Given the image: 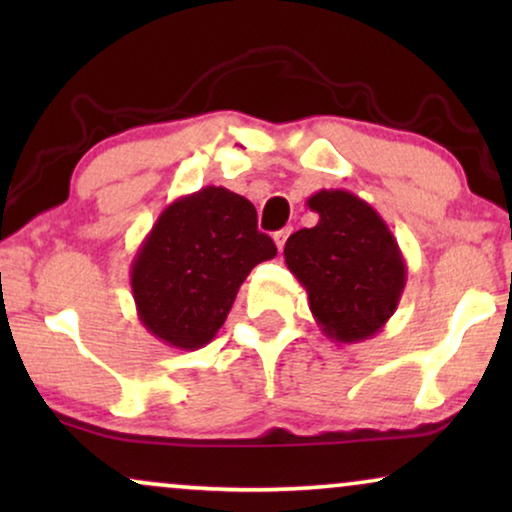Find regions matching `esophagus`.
<instances>
[{"label": "esophagus", "mask_w": 512, "mask_h": 512, "mask_svg": "<svg viewBox=\"0 0 512 512\" xmlns=\"http://www.w3.org/2000/svg\"><path fill=\"white\" fill-rule=\"evenodd\" d=\"M291 235V228H284V230H279V233H275V244H277V249L282 251L284 249V242H286V237Z\"/></svg>", "instance_id": "1"}]
</instances>
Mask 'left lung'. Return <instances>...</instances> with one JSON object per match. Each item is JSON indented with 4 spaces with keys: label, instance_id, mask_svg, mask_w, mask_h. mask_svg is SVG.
<instances>
[{
    "label": "left lung",
    "instance_id": "left-lung-1",
    "mask_svg": "<svg viewBox=\"0 0 512 512\" xmlns=\"http://www.w3.org/2000/svg\"><path fill=\"white\" fill-rule=\"evenodd\" d=\"M307 207L319 223L286 240L284 261L305 286L314 321L340 345L373 338L396 312L408 277L394 233L342 188L314 193Z\"/></svg>",
    "mask_w": 512,
    "mask_h": 512
}]
</instances>
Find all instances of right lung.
Instances as JSON below:
<instances>
[{
  "mask_svg": "<svg viewBox=\"0 0 512 512\" xmlns=\"http://www.w3.org/2000/svg\"><path fill=\"white\" fill-rule=\"evenodd\" d=\"M277 256L256 228V207L223 186H205L160 212L130 268L146 331L174 349L205 347L226 321L258 263Z\"/></svg>",
  "mask_w": 512,
  "mask_h": 512,
  "instance_id": "right-lung-1",
  "label": "right lung"
}]
</instances>
